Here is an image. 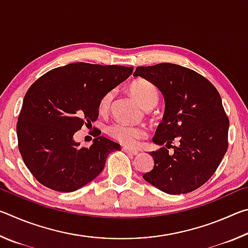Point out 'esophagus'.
Listing matches in <instances>:
<instances>
[{"mask_svg":"<svg viewBox=\"0 0 248 248\" xmlns=\"http://www.w3.org/2000/svg\"><path fill=\"white\" fill-rule=\"evenodd\" d=\"M123 151H124L125 153H128V154H131V155H137L138 153H139V151H138V150L129 149V148H125V146H124V148H123Z\"/></svg>","mask_w":248,"mask_h":248,"instance_id":"1","label":"esophagus"}]
</instances>
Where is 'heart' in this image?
Segmentation results:
<instances>
[{"mask_svg":"<svg viewBox=\"0 0 248 248\" xmlns=\"http://www.w3.org/2000/svg\"><path fill=\"white\" fill-rule=\"evenodd\" d=\"M130 93L136 98L144 109L153 108L158 102V91L156 86L143 78H138L130 84ZM115 97V92L110 91L105 94L99 102V111L107 112L111 107L112 99ZM108 136L118 141L119 143L133 146L137 142L143 139L145 131L142 128L134 127L124 123H115L108 125Z\"/></svg>","mask_w":248,"mask_h":248,"instance_id":"1","label":"heart"}]
</instances>
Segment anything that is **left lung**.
<instances>
[{"mask_svg": "<svg viewBox=\"0 0 248 248\" xmlns=\"http://www.w3.org/2000/svg\"><path fill=\"white\" fill-rule=\"evenodd\" d=\"M133 77L154 84L165 100L153 138L162 148L150 153L154 167L143 178L170 195L196 190L215 174L228 150L230 123L219 92L201 74L173 63L138 66ZM174 140L179 146L170 155Z\"/></svg>", "mask_w": 248, "mask_h": 248, "instance_id": "1", "label": "left lung"}]
</instances>
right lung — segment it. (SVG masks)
Wrapping results in <instances>:
<instances>
[{
	"label": "right lung",
	"mask_w": 248,
	"mask_h": 248,
	"mask_svg": "<svg viewBox=\"0 0 248 248\" xmlns=\"http://www.w3.org/2000/svg\"><path fill=\"white\" fill-rule=\"evenodd\" d=\"M132 71V66L78 62L49 71L31 84L16 132L25 165L41 185L62 192L78 190L100 174L109 153L120 150L99 134L90 148H81L73 136L98 118L100 99Z\"/></svg>",
	"instance_id": "1"
}]
</instances>
